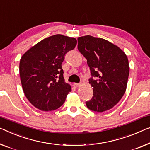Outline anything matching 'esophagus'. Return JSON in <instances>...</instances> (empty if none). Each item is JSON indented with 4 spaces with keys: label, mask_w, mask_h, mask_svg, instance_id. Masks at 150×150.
I'll return each mask as SVG.
<instances>
[{
    "label": "esophagus",
    "mask_w": 150,
    "mask_h": 150,
    "mask_svg": "<svg viewBox=\"0 0 150 150\" xmlns=\"http://www.w3.org/2000/svg\"><path fill=\"white\" fill-rule=\"evenodd\" d=\"M81 86V83H73V86H74L75 88H78V87H79Z\"/></svg>",
    "instance_id": "esophagus-1"
}]
</instances>
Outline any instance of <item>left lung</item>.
<instances>
[{"label":"left lung","mask_w":150,"mask_h":150,"mask_svg":"<svg viewBox=\"0 0 150 150\" xmlns=\"http://www.w3.org/2000/svg\"><path fill=\"white\" fill-rule=\"evenodd\" d=\"M78 50L87 59L92 77L89 83L93 96L86 102L89 110L102 112L112 108L126 91L129 61L119 47L108 40L91 35L78 38ZM93 76L98 78L93 80Z\"/></svg>","instance_id":"obj_1"}]
</instances>
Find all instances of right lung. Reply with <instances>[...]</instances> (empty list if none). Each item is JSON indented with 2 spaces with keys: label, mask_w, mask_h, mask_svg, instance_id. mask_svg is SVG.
<instances>
[{
  "label": "right lung",
  "mask_w": 150,
  "mask_h": 150,
  "mask_svg": "<svg viewBox=\"0 0 150 150\" xmlns=\"http://www.w3.org/2000/svg\"><path fill=\"white\" fill-rule=\"evenodd\" d=\"M75 38L61 34L42 40L23 54L19 62V75L25 97L35 108L52 111L65 102L71 87L64 82L62 62L64 55L73 50Z\"/></svg>",
  "instance_id": "right-lung-1"
}]
</instances>
